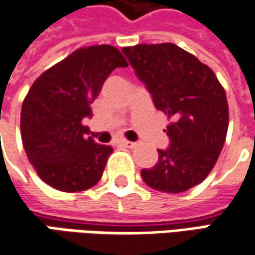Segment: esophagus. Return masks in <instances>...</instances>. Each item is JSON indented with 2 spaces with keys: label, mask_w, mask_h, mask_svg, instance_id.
I'll return each mask as SVG.
<instances>
[{
  "label": "esophagus",
  "mask_w": 255,
  "mask_h": 255,
  "mask_svg": "<svg viewBox=\"0 0 255 255\" xmlns=\"http://www.w3.org/2000/svg\"><path fill=\"white\" fill-rule=\"evenodd\" d=\"M122 144L125 146V147H130V149L136 146V143L130 142V140H126V139H125V140H122Z\"/></svg>",
  "instance_id": "obj_1"
}]
</instances>
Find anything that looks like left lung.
<instances>
[{
	"label": "left lung",
	"mask_w": 255,
	"mask_h": 255,
	"mask_svg": "<svg viewBox=\"0 0 255 255\" xmlns=\"http://www.w3.org/2000/svg\"><path fill=\"white\" fill-rule=\"evenodd\" d=\"M122 51L152 93L156 109L171 121L164 130L170 146L157 150L159 160L143 169V180L164 193L189 190L209 176L226 142V91L207 65L171 42L139 44Z\"/></svg>",
	"instance_id": "1"
}]
</instances>
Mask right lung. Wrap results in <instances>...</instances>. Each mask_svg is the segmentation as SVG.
Listing matches in <instances>:
<instances>
[{
  "label": "right lung",
  "instance_id": "add662e5",
  "mask_svg": "<svg viewBox=\"0 0 255 255\" xmlns=\"http://www.w3.org/2000/svg\"><path fill=\"white\" fill-rule=\"evenodd\" d=\"M128 66L112 45L84 46L41 74L25 96L21 136L25 153L46 184L66 193L84 191L102 177L112 146L86 136L82 121L115 68Z\"/></svg>",
  "mask_w": 255,
  "mask_h": 255
}]
</instances>
